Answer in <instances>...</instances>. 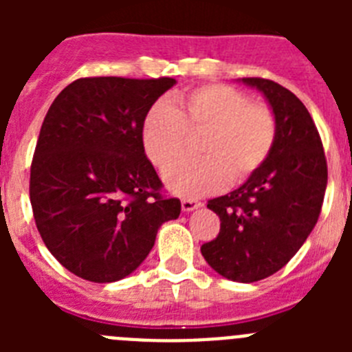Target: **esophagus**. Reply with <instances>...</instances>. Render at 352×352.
I'll use <instances>...</instances> for the list:
<instances>
[{
    "instance_id": "34e87169",
    "label": "esophagus",
    "mask_w": 352,
    "mask_h": 352,
    "mask_svg": "<svg viewBox=\"0 0 352 352\" xmlns=\"http://www.w3.org/2000/svg\"><path fill=\"white\" fill-rule=\"evenodd\" d=\"M197 208H201V203H199V201H194V199H183L182 201V210L185 211V213H190V211L197 210Z\"/></svg>"
}]
</instances>
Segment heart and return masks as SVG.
<instances>
[{
  "mask_svg": "<svg viewBox=\"0 0 352 352\" xmlns=\"http://www.w3.org/2000/svg\"><path fill=\"white\" fill-rule=\"evenodd\" d=\"M176 102L178 107L157 102L146 114V155L165 170L184 153L190 133L206 131L201 153L207 157L166 168L164 179L173 194H214L229 182H247L266 164L278 138V121L268 105L252 104L248 95L226 84H204Z\"/></svg>",
  "mask_w": 352,
  "mask_h": 352,
  "instance_id": "heart-1",
  "label": "heart"
}]
</instances>
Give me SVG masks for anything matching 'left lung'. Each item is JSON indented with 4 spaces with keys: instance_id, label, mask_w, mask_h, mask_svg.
Masks as SVG:
<instances>
[{
    "instance_id": "1",
    "label": "left lung",
    "mask_w": 352,
    "mask_h": 352,
    "mask_svg": "<svg viewBox=\"0 0 352 352\" xmlns=\"http://www.w3.org/2000/svg\"><path fill=\"white\" fill-rule=\"evenodd\" d=\"M241 82L266 96L278 138L250 179L208 201L220 217V232L201 252L227 280L250 284L284 268L309 238L324 201L328 166L312 116L294 93L261 77Z\"/></svg>"
}]
</instances>
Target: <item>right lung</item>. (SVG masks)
<instances>
[{
    "label": "right lung",
    "mask_w": 352,
    "mask_h": 352,
    "mask_svg": "<svg viewBox=\"0 0 352 352\" xmlns=\"http://www.w3.org/2000/svg\"><path fill=\"white\" fill-rule=\"evenodd\" d=\"M176 79L84 77L56 96L31 162L30 199L52 256L84 280L129 276L158 227L179 217L142 144L151 105Z\"/></svg>",
    "instance_id": "1"
}]
</instances>
